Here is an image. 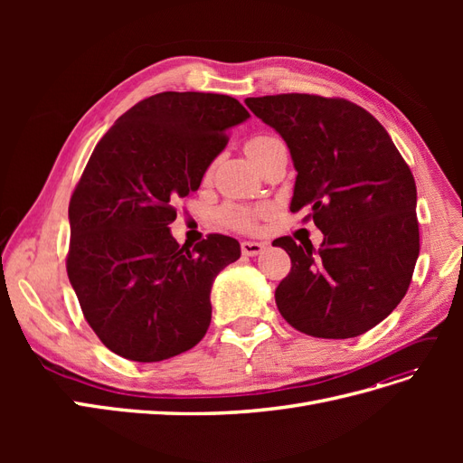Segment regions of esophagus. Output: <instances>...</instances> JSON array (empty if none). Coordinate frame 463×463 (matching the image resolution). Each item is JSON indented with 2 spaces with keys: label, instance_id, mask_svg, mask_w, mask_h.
Returning <instances> with one entry per match:
<instances>
[{
  "label": "esophagus",
  "instance_id": "1",
  "mask_svg": "<svg viewBox=\"0 0 463 463\" xmlns=\"http://www.w3.org/2000/svg\"><path fill=\"white\" fill-rule=\"evenodd\" d=\"M264 249H266V245L259 243V241H243L241 243V253L245 257H257V255L262 253Z\"/></svg>",
  "mask_w": 463,
  "mask_h": 463
}]
</instances>
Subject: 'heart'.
<instances>
[{
	"label": "heart",
	"instance_id": "b5f03b06",
	"mask_svg": "<svg viewBox=\"0 0 463 463\" xmlns=\"http://www.w3.org/2000/svg\"><path fill=\"white\" fill-rule=\"evenodd\" d=\"M272 137H255V138H250V141L247 143V150L249 148H255V146H259V145H264V143H269ZM222 218H223V222L226 223H230V226H233V228H250L253 226V216H250L247 210H241V208H228V210H223V214H222Z\"/></svg>",
	"mask_w": 463,
	"mask_h": 463
}]
</instances>
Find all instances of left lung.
Returning <instances> with one entry per match:
<instances>
[{
  "label": "left lung",
  "instance_id": "1",
  "mask_svg": "<svg viewBox=\"0 0 463 463\" xmlns=\"http://www.w3.org/2000/svg\"><path fill=\"white\" fill-rule=\"evenodd\" d=\"M284 138L298 177L289 210L307 208L320 249L278 237L291 259L278 311L315 338L345 340L384 320L410 288L419 257L417 189L410 165L367 109L344 98H247Z\"/></svg>",
  "mask_w": 463,
  "mask_h": 463
}]
</instances>
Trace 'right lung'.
Returning <instances> with one entry per match:
<instances>
[{"label":"right lung","instance_id":"add662e5","mask_svg":"<svg viewBox=\"0 0 463 463\" xmlns=\"http://www.w3.org/2000/svg\"><path fill=\"white\" fill-rule=\"evenodd\" d=\"M249 111L226 94L160 92L135 104L96 145L69 203L67 276L111 352L156 363L197 345L214 278L241 257L213 233L191 249L170 232L174 203L197 191Z\"/></svg>","mask_w":463,"mask_h":463}]
</instances>
